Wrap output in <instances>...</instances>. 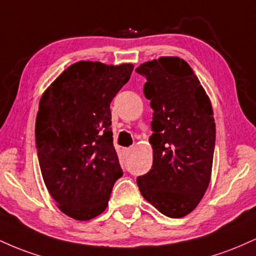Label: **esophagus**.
Listing matches in <instances>:
<instances>
[{"label":"esophagus","instance_id":"1","mask_svg":"<svg viewBox=\"0 0 256 256\" xmlns=\"http://www.w3.org/2000/svg\"><path fill=\"white\" fill-rule=\"evenodd\" d=\"M132 152V148H125L124 149V154L126 155V156H128V155H130Z\"/></svg>","mask_w":256,"mask_h":256}]
</instances>
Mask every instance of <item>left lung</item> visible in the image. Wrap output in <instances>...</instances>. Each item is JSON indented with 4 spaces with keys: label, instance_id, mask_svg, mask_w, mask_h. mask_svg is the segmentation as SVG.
Listing matches in <instances>:
<instances>
[{
    "label": "left lung",
    "instance_id": "1",
    "mask_svg": "<svg viewBox=\"0 0 256 256\" xmlns=\"http://www.w3.org/2000/svg\"><path fill=\"white\" fill-rule=\"evenodd\" d=\"M150 100L152 166L137 178L140 194L164 216L183 218L204 198L213 166L216 122L207 92L189 64L161 56L140 64Z\"/></svg>",
    "mask_w": 256,
    "mask_h": 256
}]
</instances>
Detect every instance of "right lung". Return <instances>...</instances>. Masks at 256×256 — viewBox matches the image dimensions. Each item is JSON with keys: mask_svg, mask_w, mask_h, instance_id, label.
I'll use <instances>...</instances> for the list:
<instances>
[{"mask_svg": "<svg viewBox=\"0 0 256 256\" xmlns=\"http://www.w3.org/2000/svg\"><path fill=\"white\" fill-rule=\"evenodd\" d=\"M132 70V64L79 61L40 98L36 118L40 172L58 208L70 218L88 222L104 212L122 176L110 104Z\"/></svg>", "mask_w": 256, "mask_h": 256, "instance_id": "right-lung-1", "label": "right lung"}]
</instances>
